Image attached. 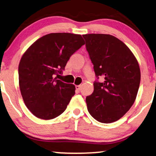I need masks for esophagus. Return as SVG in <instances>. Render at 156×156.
<instances>
[{
  "mask_svg": "<svg viewBox=\"0 0 156 156\" xmlns=\"http://www.w3.org/2000/svg\"><path fill=\"white\" fill-rule=\"evenodd\" d=\"M75 87H76V91H77V92H79L81 89V85H76Z\"/></svg>",
  "mask_w": 156,
  "mask_h": 156,
  "instance_id": "34e87169",
  "label": "esophagus"
}]
</instances>
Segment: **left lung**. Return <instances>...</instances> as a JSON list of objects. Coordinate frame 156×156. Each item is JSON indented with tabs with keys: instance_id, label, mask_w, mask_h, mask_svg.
<instances>
[{
	"instance_id": "8db88e82",
	"label": "left lung",
	"mask_w": 156,
	"mask_h": 156,
	"mask_svg": "<svg viewBox=\"0 0 156 156\" xmlns=\"http://www.w3.org/2000/svg\"><path fill=\"white\" fill-rule=\"evenodd\" d=\"M97 77L94 92L87 97V109L99 122L120 119L135 101L140 81L138 62L131 50L114 36L106 34L83 35Z\"/></svg>"
}]
</instances>
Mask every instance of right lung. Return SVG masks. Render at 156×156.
Here are the masks:
<instances>
[{
	"instance_id": "obj_1",
	"label": "right lung",
	"mask_w": 156,
	"mask_h": 156,
	"mask_svg": "<svg viewBox=\"0 0 156 156\" xmlns=\"http://www.w3.org/2000/svg\"><path fill=\"white\" fill-rule=\"evenodd\" d=\"M81 35L50 33L32 44L18 66L19 86L24 103L37 118L50 120L65 112L75 94V86L55 77L83 44Z\"/></svg>"
}]
</instances>
